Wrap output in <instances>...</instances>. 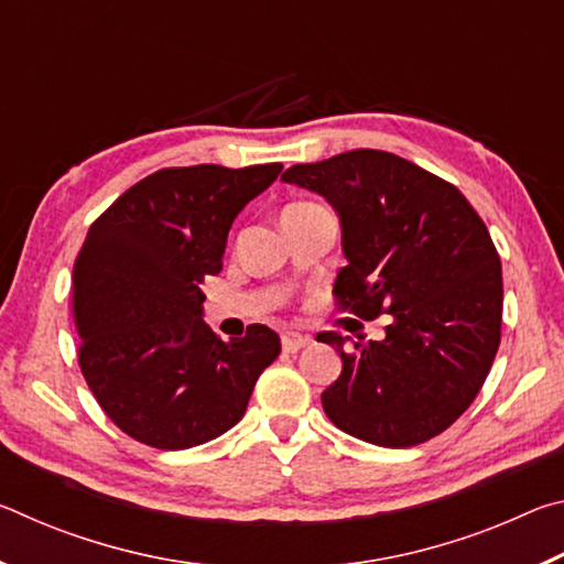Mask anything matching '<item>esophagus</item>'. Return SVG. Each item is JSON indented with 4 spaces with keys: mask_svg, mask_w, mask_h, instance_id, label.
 <instances>
[{
    "mask_svg": "<svg viewBox=\"0 0 564 564\" xmlns=\"http://www.w3.org/2000/svg\"><path fill=\"white\" fill-rule=\"evenodd\" d=\"M281 346L285 352H299L303 346H308V336H301V333L289 330L281 336Z\"/></svg>",
    "mask_w": 564,
    "mask_h": 564,
    "instance_id": "1",
    "label": "esophagus"
}]
</instances>
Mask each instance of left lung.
Masks as SVG:
<instances>
[{
	"label": "left lung",
	"instance_id": "obj_1",
	"mask_svg": "<svg viewBox=\"0 0 564 564\" xmlns=\"http://www.w3.org/2000/svg\"><path fill=\"white\" fill-rule=\"evenodd\" d=\"M281 178L340 216L338 311L390 316L383 340L352 350L338 330L318 333L343 360L321 395L330 423L383 447L441 435L480 393L500 346L502 265L488 226L451 181L390 151H346Z\"/></svg>",
	"mask_w": 564,
	"mask_h": 564
}]
</instances>
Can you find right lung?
<instances>
[{"instance_id": "1", "label": "right lung", "mask_w": 564, "mask_h": 564, "mask_svg": "<svg viewBox=\"0 0 564 564\" xmlns=\"http://www.w3.org/2000/svg\"><path fill=\"white\" fill-rule=\"evenodd\" d=\"M281 164L159 169L91 224L72 273L79 368L111 423L159 451L214 441L243 417L281 338L253 323L221 340L202 283L224 269L228 228Z\"/></svg>"}]
</instances>
